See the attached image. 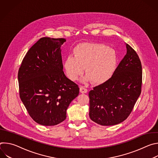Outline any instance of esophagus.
<instances>
[{"instance_id":"obj_1","label":"esophagus","mask_w":158,"mask_h":158,"mask_svg":"<svg viewBox=\"0 0 158 158\" xmlns=\"http://www.w3.org/2000/svg\"><path fill=\"white\" fill-rule=\"evenodd\" d=\"M80 93L82 94H84V93H87V89L86 88H85L83 86H81L80 87Z\"/></svg>"}]
</instances>
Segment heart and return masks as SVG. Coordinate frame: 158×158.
Segmentation results:
<instances>
[{"instance_id": "b5f03b06", "label": "heart", "mask_w": 158, "mask_h": 158, "mask_svg": "<svg viewBox=\"0 0 158 158\" xmlns=\"http://www.w3.org/2000/svg\"><path fill=\"white\" fill-rule=\"evenodd\" d=\"M118 56L115 51L99 43H84L74 50V56L67 57L64 63L66 75L74 81L83 74L85 81L91 80L96 84L109 81L117 67Z\"/></svg>"}]
</instances>
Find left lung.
<instances>
[{
    "mask_svg": "<svg viewBox=\"0 0 158 158\" xmlns=\"http://www.w3.org/2000/svg\"><path fill=\"white\" fill-rule=\"evenodd\" d=\"M127 52L112 77L89 93V117L102 126L126 120L141 93L142 65L139 56L126 44Z\"/></svg>",
    "mask_w": 158,
    "mask_h": 158,
    "instance_id": "8db88e82",
    "label": "left lung"
}]
</instances>
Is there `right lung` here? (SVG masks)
Wrapping results in <instances>:
<instances>
[{
  "instance_id": "right-lung-1",
  "label": "right lung",
  "mask_w": 158,
  "mask_h": 158,
  "mask_svg": "<svg viewBox=\"0 0 158 158\" xmlns=\"http://www.w3.org/2000/svg\"><path fill=\"white\" fill-rule=\"evenodd\" d=\"M62 38H40L31 48L18 73L19 95L37 123L55 126L66 118L69 104L79 93L78 85L63 72Z\"/></svg>"
}]
</instances>
